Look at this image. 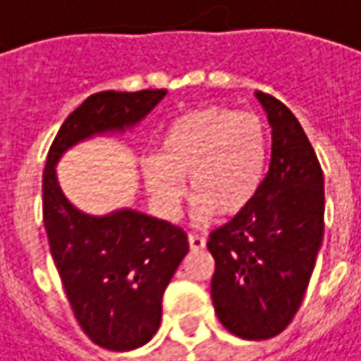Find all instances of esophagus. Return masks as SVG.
Listing matches in <instances>:
<instances>
[{
	"instance_id": "1",
	"label": "esophagus",
	"mask_w": 361,
	"mask_h": 361,
	"mask_svg": "<svg viewBox=\"0 0 361 361\" xmlns=\"http://www.w3.org/2000/svg\"><path fill=\"white\" fill-rule=\"evenodd\" d=\"M188 243H190V247H192L194 251H198V249H204V247H206V239L200 237V235H190V237H188Z\"/></svg>"
}]
</instances>
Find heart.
<instances>
[{"label": "heart", "mask_w": 361, "mask_h": 361, "mask_svg": "<svg viewBox=\"0 0 361 361\" xmlns=\"http://www.w3.org/2000/svg\"><path fill=\"white\" fill-rule=\"evenodd\" d=\"M269 135L262 118L224 106L178 116L163 133L159 157L145 161V183L161 212L176 219L188 178L196 221L216 212L237 216L257 198L265 180Z\"/></svg>", "instance_id": "1"}]
</instances>
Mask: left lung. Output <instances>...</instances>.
<instances>
[{
	"label": "left lung",
	"instance_id": "8db88e82",
	"mask_svg": "<svg viewBox=\"0 0 361 361\" xmlns=\"http://www.w3.org/2000/svg\"><path fill=\"white\" fill-rule=\"evenodd\" d=\"M271 126V161L253 204L210 233V294L233 335L262 341L290 325L307 292L323 241L325 183L296 116L255 92Z\"/></svg>",
	"mask_w": 361,
	"mask_h": 361
}]
</instances>
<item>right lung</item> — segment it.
<instances>
[{
    "instance_id": "add662e5",
    "label": "right lung",
    "mask_w": 361,
    "mask_h": 361,
    "mask_svg": "<svg viewBox=\"0 0 361 361\" xmlns=\"http://www.w3.org/2000/svg\"><path fill=\"white\" fill-rule=\"evenodd\" d=\"M165 94L90 96L63 122L42 173V216L54 265L77 323L104 350H137L157 333L163 292L190 249L188 235L133 208L104 216L81 212L65 198L54 167L85 138L137 126Z\"/></svg>"
}]
</instances>
